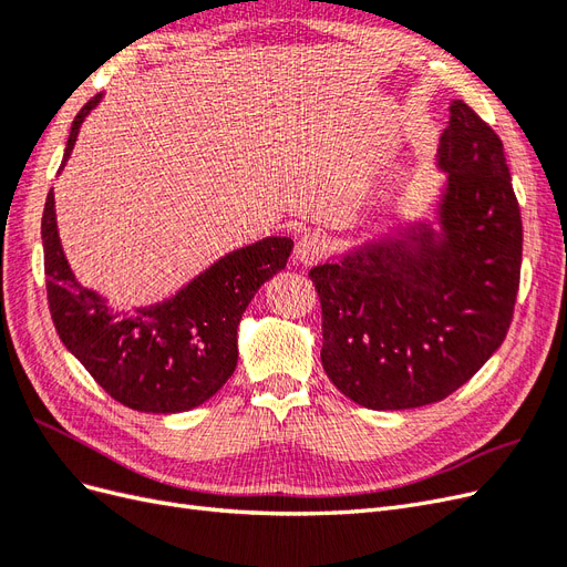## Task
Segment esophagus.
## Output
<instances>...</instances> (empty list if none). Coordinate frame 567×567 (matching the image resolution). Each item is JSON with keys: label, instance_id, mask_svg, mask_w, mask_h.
Returning <instances> with one entry per match:
<instances>
[{"label": "esophagus", "instance_id": "esophagus-1", "mask_svg": "<svg viewBox=\"0 0 567 567\" xmlns=\"http://www.w3.org/2000/svg\"><path fill=\"white\" fill-rule=\"evenodd\" d=\"M329 250H331V241L323 234H319V231L305 234L296 246V260L305 267H312L319 260H323V257L329 255Z\"/></svg>", "mask_w": 567, "mask_h": 567}]
</instances>
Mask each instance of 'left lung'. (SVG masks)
<instances>
[{
	"mask_svg": "<svg viewBox=\"0 0 567 567\" xmlns=\"http://www.w3.org/2000/svg\"><path fill=\"white\" fill-rule=\"evenodd\" d=\"M437 167L447 184L437 225L310 269L321 300V364L367 409H414L447 398L499 350L516 307L523 221L504 144L452 101Z\"/></svg>",
	"mask_w": 567,
	"mask_h": 567,
	"instance_id": "8db88e82",
	"label": "left lung"
}]
</instances>
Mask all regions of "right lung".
I'll list each match as a JSON object with an SVG mask.
<instances>
[{
	"label": "right lung",
	"mask_w": 567,
	"mask_h": 567,
	"mask_svg": "<svg viewBox=\"0 0 567 567\" xmlns=\"http://www.w3.org/2000/svg\"><path fill=\"white\" fill-rule=\"evenodd\" d=\"M101 96L90 99L75 115L61 169L71 158L82 120ZM42 246L49 312L63 346L115 402L146 414L194 409L231 379L238 321L293 250L288 236H267L219 257L177 296L136 307L134 317H120L106 298L80 286L68 265L56 229L54 192L44 203Z\"/></svg>",
	"instance_id": "add662e5"
}]
</instances>
